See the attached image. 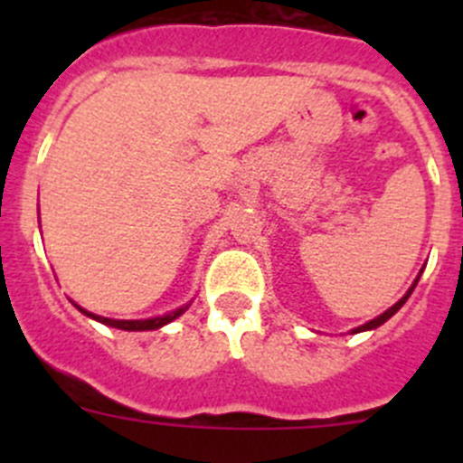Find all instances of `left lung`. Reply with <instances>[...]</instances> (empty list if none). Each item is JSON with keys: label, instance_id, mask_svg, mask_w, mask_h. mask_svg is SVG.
Masks as SVG:
<instances>
[{"label": "left lung", "instance_id": "1", "mask_svg": "<svg viewBox=\"0 0 463 463\" xmlns=\"http://www.w3.org/2000/svg\"><path fill=\"white\" fill-rule=\"evenodd\" d=\"M417 282H419V279H414L412 288H410V291H408V293H405V296H403V298H401V300H399V302H396V305H394V307H392V309H387V311H385V314H381V316H378V318H374V320H370V322H367V325H363V326H358V329H354V334H358V331H365V329H376V326H381V325H383V322H385V320H390V318H392V316H394V314H396V311H399V309H401V307H403V305H405V300H408V298H410V293H412V291H414V287H417Z\"/></svg>", "mask_w": 463, "mask_h": 463}]
</instances>
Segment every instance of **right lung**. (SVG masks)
Instances as JSON below:
<instances>
[{
    "label": "right lung",
    "mask_w": 463,
    "mask_h": 463,
    "mask_svg": "<svg viewBox=\"0 0 463 463\" xmlns=\"http://www.w3.org/2000/svg\"><path fill=\"white\" fill-rule=\"evenodd\" d=\"M78 309H80V307H78ZM185 309H188V305L181 307V309H176V311H172V314L161 316V318H149V320H111V318H100V316L89 314V311H85V309H80V311L85 316H89V318L102 322V325L116 326V329H123V331H147V329H158V326H163V325H167V322L179 318V316L184 314Z\"/></svg>",
    "instance_id": "1"
}]
</instances>
